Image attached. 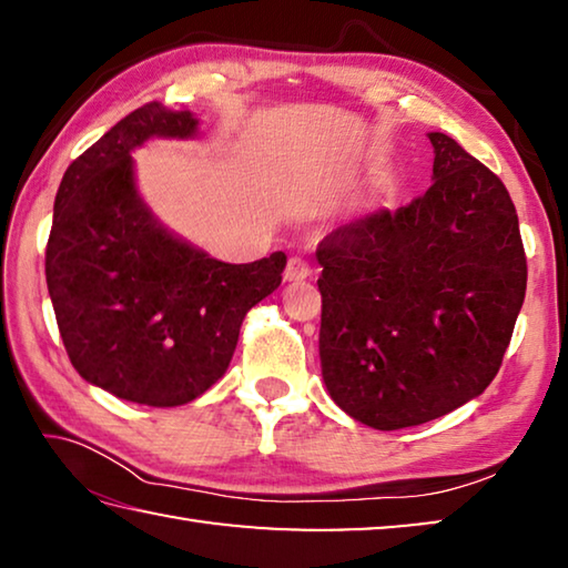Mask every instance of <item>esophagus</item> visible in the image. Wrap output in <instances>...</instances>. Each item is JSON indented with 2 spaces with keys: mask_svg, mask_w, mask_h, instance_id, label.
Returning a JSON list of instances; mask_svg holds the SVG:
<instances>
[{
  "mask_svg": "<svg viewBox=\"0 0 568 568\" xmlns=\"http://www.w3.org/2000/svg\"><path fill=\"white\" fill-rule=\"evenodd\" d=\"M313 275V267H311V263L305 261V257H291V261H287V265H285V273H283V277L287 283H297V281H307V277Z\"/></svg>",
  "mask_w": 568,
  "mask_h": 568,
  "instance_id": "obj_1",
  "label": "esophagus"
}]
</instances>
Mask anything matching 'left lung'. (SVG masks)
<instances>
[{
	"label": "left lung",
	"mask_w": 568,
	"mask_h": 568,
	"mask_svg": "<svg viewBox=\"0 0 568 568\" xmlns=\"http://www.w3.org/2000/svg\"><path fill=\"white\" fill-rule=\"evenodd\" d=\"M434 185L341 225L315 250L321 368L331 398L378 430L420 426L480 396L526 295L511 195L444 132Z\"/></svg>",
	"instance_id": "obj_1"
}]
</instances>
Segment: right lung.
<instances>
[{
  "instance_id": "add662e5",
  "label": "right lung",
  "mask_w": 568,
  "mask_h": 568,
  "mask_svg": "<svg viewBox=\"0 0 568 568\" xmlns=\"http://www.w3.org/2000/svg\"><path fill=\"white\" fill-rule=\"evenodd\" d=\"M195 132L190 112L142 104L67 168L54 197L44 273L64 351L84 381L142 406H182L223 378L243 318L287 261H215L142 203L130 152Z\"/></svg>"
}]
</instances>
